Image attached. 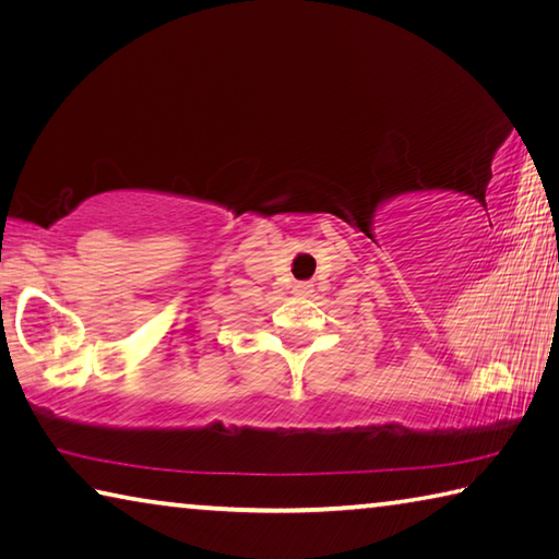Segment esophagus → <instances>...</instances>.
Wrapping results in <instances>:
<instances>
[{
  "mask_svg": "<svg viewBox=\"0 0 559 559\" xmlns=\"http://www.w3.org/2000/svg\"><path fill=\"white\" fill-rule=\"evenodd\" d=\"M293 293H296V296H310V293H313V283H310V281H298L296 286H293Z\"/></svg>",
  "mask_w": 559,
  "mask_h": 559,
  "instance_id": "obj_1",
  "label": "esophagus"
}]
</instances>
